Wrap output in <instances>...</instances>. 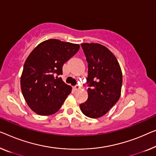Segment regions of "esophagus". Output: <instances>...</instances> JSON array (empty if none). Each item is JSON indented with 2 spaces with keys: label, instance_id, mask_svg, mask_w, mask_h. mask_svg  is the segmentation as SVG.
<instances>
[{
  "label": "esophagus",
  "instance_id": "obj_1",
  "mask_svg": "<svg viewBox=\"0 0 156 156\" xmlns=\"http://www.w3.org/2000/svg\"><path fill=\"white\" fill-rule=\"evenodd\" d=\"M80 89V87L79 86V85H76L75 87H74V90H78Z\"/></svg>",
  "mask_w": 156,
  "mask_h": 156
}]
</instances>
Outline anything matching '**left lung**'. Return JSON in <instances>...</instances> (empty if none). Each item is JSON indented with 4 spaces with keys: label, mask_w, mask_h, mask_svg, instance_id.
Here are the masks:
<instances>
[{
    "label": "left lung",
    "mask_w": 156,
    "mask_h": 156,
    "mask_svg": "<svg viewBox=\"0 0 156 156\" xmlns=\"http://www.w3.org/2000/svg\"><path fill=\"white\" fill-rule=\"evenodd\" d=\"M88 63L87 100L80 104L83 114L98 118L106 114L119 99L122 74L117 59L105 46L82 43Z\"/></svg>",
    "instance_id": "obj_1"
}]
</instances>
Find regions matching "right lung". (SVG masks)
<instances>
[{
    "mask_svg": "<svg viewBox=\"0 0 156 156\" xmlns=\"http://www.w3.org/2000/svg\"><path fill=\"white\" fill-rule=\"evenodd\" d=\"M80 45L57 39L42 42L27 57L21 76V89L32 111L41 115L57 112L72 87L60 75L62 67L78 52Z\"/></svg>",
    "mask_w": 156,
    "mask_h": 156,
    "instance_id": "right-lung-1",
    "label": "right lung"
}]
</instances>
